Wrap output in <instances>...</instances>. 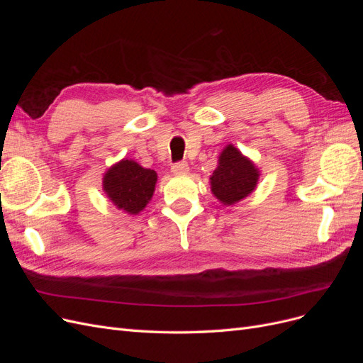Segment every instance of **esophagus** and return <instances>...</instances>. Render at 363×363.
Returning <instances> with one entry per match:
<instances>
[{
	"instance_id": "34e87169",
	"label": "esophagus",
	"mask_w": 363,
	"mask_h": 363,
	"mask_svg": "<svg viewBox=\"0 0 363 363\" xmlns=\"http://www.w3.org/2000/svg\"><path fill=\"white\" fill-rule=\"evenodd\" d=\"M171 171H172V174H175V175L188 174V171H189V164H188V163H186V162H179V163H175V164H172V168H171Z\"/></svg>"
}]
</instances>
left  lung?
<instances>
[{
	"label": "left lung",
	"mask_w": 363,
	"mask_h": 363,
	"mask_svg": "<svg viewBox=\"0 0 363 363\" xmlns=\"http://www.w3.org/2000/svg\"><path fill=\"white\" fill-rule=\"evenodd\" d=\"M260 171L256 163L228 144L218 157V167L211 175V191L224 206H235L256 189Z\"/></svg>",
	"instance_id": "8db88e82"
}]
</instances>
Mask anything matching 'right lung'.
Segmentation results:
<instances>
[{"mask_svg": "<svg viewBox=\"0 0 363 363\" xmlns=\"http://www.w3.org/2000/svg\"><path fill=\"white\" fill-rule=\"evenodd\" d=\"M157 183V172L140 167L131 159H123L103 175V191L112 204L128 215L144 211L152 199Z\"/></svg>", "mask_w": 363, "mask_h": 363, "instance_id": "right-lung-1", "label": "right lung"}]
</instances>
